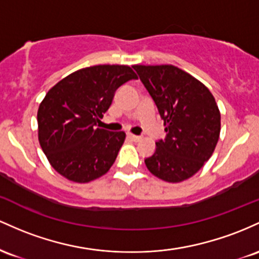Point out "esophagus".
I'll return each mask as SVG.
<instances>
[{
    "instance_id": "esophagus-1",
    "label": "esophagus",
    "mask_w": 259,
    "mask_h": 259,
    "mask_svg": "<svg viewBox=\"0 0 259 259\" xmlns=\"http://www.w3.org/2000/svg\"><path fill=\"white\" fill-rule=\"evenodd\" d=\"M128 138H130V139H132L133 142H138V141H141V137H139V136L132 135V133H128Z\"/></svg>"
}]
</instances>
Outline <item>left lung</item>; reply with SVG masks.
<instances>
[{"label": "left lung", "mask_w": 259, "mask_h": 259, "mask_svg": "<svg viewBox=\"0 0 259 259\" xmlns=\"http://www.w3.org/2000/svg\"><path fill=\"white\" fill-rule=\"evenodd\" d=\"M133 68L158 107L166 132L145 165L164 181H185L209 160L219 141L220 111L215 99L204 84L172 65Z\"/></svg>", "instance_id": "left-lung-1"}]
</instances>
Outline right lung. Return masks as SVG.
<instances>
[{
    "mask_svg": "<svg viewBox=\"0 0 259 259\" xmlns=\"http://www.w3.org/2000/svg\"><path fill=\"white\" fill-rule=\"evenodd\" d=\"M137 74L130 66L78 69L48 92L37 110V136L51 166L67 180L87 184L112 166L126 133L98 128L115 92Z\"/></svg>",
    "mask_w": 259,
    "mask_h": 259,
    "instance_id": "obj_1",
    "label": "right lung"
}]
</instances>
